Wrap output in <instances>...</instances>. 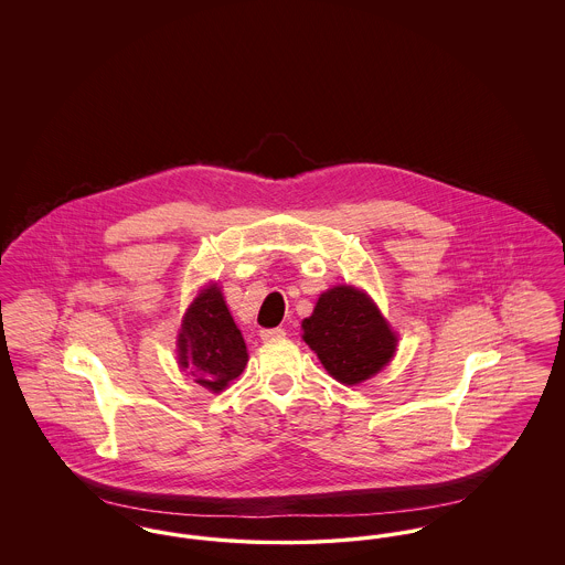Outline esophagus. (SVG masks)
<instances>
[{
    "instance_id": "esophagus-1",
    "label": "esophagus",
    "mask_w": 565,
    "mask_h": 565,
    "mask_svg": "<svg viewBox=\"0 0 565 565\" xmlns=\"http://www.w3.org/2000/svg\"><path fill=\"white\" fill-rule=\"evenodd\" d=\"M260 337H263V341L279 339V337H286V330L284 328H265V330H260Z\"/></svg>"
}]
</instances>
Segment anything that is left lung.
<instances>
[{"label": "left lung", "mask_w": 565, "mask_h": 565, "mask_svg": "<svg viewBox=\"0 0 565 565\" xmlns=\"http://www.w3.org/2000/svg\"><path fill=\"white\" fill-rule=\"evenodd\" d=\"M302 330L305 343L318 353L323 369L345 385L379 373L396 351V334L373 300L351 286L323 292Z\"/></svg>", "instance_id": "left-lung-1"}]
</instances>
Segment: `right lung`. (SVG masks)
Masks as SVG:
<instances>
[{
    "label": "right lung",
    "instance_id": "right-lung-1",
    "mask_svg": "<svg viewBox=\"0 0 565 565\" xmlns=\"http://www.w3.org/2000/svg\"><path fill=\"white\" fill-rule=\"evenodd\" d=\"M178 351L182 369L212 392L224 390L242 375L247 350L217 286L205 288L192 300L180 330Z\"/></svg>",
    "mask_w": 565,
    "mask_h": 565
}]
</instances>
